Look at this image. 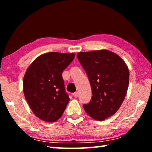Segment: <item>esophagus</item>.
Wrapping results in <instances>:
<instances>
[{"mask_svg": "<svg viewBox=\"0 0 152 152\" xmlns=\"http://www.w3.org/2000/svg\"><path fill=\"white\" fill-rule=\"evenodd\" d=\"M73 96L75 97V98H76V97H78V92H74V93L73 94Z\"/></svg>", "mask_w": 152, "mask_h": 152, "instance_id": "34e87169", "label": "esophagus"}]
</instances>
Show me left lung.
I'll return each mask as SVG.
<instances>
[{"instance_id":"obj_1","label":"left lung","mask_w":152,"mask_h":152,"mask_svg":"<svg viewBox=\"0 0 152 152\" xmlns=\"http://www.w3.org/2000/svg\"><path fill=\"white\" fill-rule=\"evenodd\" d=\"M80 63L88 75L92 88L91 101L84 104L90 117L104 121L116 113L128 89L129 72L124 60L107 50L77 53Z\"/></svg>"}]
</instances>
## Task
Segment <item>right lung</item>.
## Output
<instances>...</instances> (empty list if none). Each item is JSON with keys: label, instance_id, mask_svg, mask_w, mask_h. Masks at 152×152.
Instances as JSON below:
<instances>
[{"label": "right lung", "instance_id": "1", "mask_svg": "<svg viewBox=\"0 0 152 152\" xmlns=\"http://www.w3.org/2000/svg\"><path fill=\"white\" fill-rule=\"evenodd\" d=\"M73 53H45L35 59L23 77V92L31 109L43 121H57L70 99L61 76L73 61Z\"/></svg>", "mask_w": 152, "mask_h": 152}]
</instances>
